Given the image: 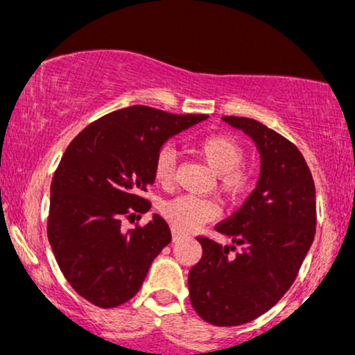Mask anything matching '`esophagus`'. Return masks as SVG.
I'll return each instance as SVG.
<instances>
[{
  "label": "esophagus",
  "mask_w": 355,
  "mask_h": 355,
  "mask_svg": "<svg viewBox=\"0 0 355 355\" xmlns=\"http://www.w3.org/2000/svg\"><path fill=\"white\" fill-rule=\"evenodd\" d=\"M183 237H185V234H183V232L177 230V229H172V239H173V242H178V240H182Z\"/></svg>",
  "instance_id": "esophagus-1"
}]
</instances>
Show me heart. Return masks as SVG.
I'll return each instance as SVG.
<instances>
[{
	"mask_svg": "<svg viewBox=\"0 0 355 355\" xmlns=\"http://www.w3.org/2000/svg\"><path fill=\"white\" fill-rule=\"evenodd\" d=\"M197 152L205 160V164L218 175V190L230 200H239L254 187L255 173L250 168L242 166L245 153L234 137L214 133L202 138L197 144ZM175 166H177V153L170 146H164L155 157V180L162 185H170L175 178ZM162 214L173 229L191 232L217 217L218 205L210 198L180 195L164 203Z\"/></svg>",
	"mask_w": 355,
	"mask_h": 355,
	"instance_id": "b5f03b06",
	"label": "heart"
}]
</instances>
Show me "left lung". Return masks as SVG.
I'll use <instances>...</instances> for the list:
<instances>
[{"mask_svg":"<svg viewBox=\"0 0 355 355\" xmlns=\"http://www.w3.org/2000/svg\"><path fill=\"white\" fill-rule=\"evenodd\" d=\"M260 153L255 190L215 230L234 245L197 237L202 259L189 274L190 302L209 324L229 327L257 319L294 284L315 235V185L299 148L260 121L223 116ZM235 246L241 252L232 254Z\"/></svg>","mask_w":355,"mask_h":355,"instance_id":"1","label":"left lung"}]
</instances>
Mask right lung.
I'll return each mask as SVG.
<instances>
[{
	"label": "right lung",
	"instance_id": "1",
	"mask_svg": "<svg viewBox=\"0 0 355 355\" xmlns=\"http://www.w3.org/2000/svg\"><path fill=\"white\" fill-rule=\"evenodd\" d=\"M207 118L133 105L93 121L68 145L53 175L48 240L64 279L88 302H128L172 242L157 214L144 227L121 225L133 211L150 210L141 193L155 182V157L165 141Z\"/></svg>",
	"mask_w": 355,
	"mask_h": 355
}]
</instances>
